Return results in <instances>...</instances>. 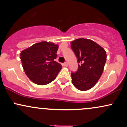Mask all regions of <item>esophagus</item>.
<instances>
[{"label": "esophagus", "instance_id": "34e87169", "mask_svg": "<svg viewBox=\"0 0 127 127\" xmlns=\"http://www.w3.org/2000/svg\"><path fill=\"white\" fill-rule=\"evenodd\" d=\"M63 65H64V66H65V67H67L68 65V63L67 62H65V63H64V64H63Z\"/></svg>", "mask_w": 127, "mask_h": 127}]
</instances>
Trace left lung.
Returning a JSON list of instances; mask_svg holds the SVG:
<instances>
[{
  "instance_id": "obj_1",
  "label": "left lung",
  "mask_w": 127,
  "mask_h": 127,
  "mask_svg": "<svg viewBox=\"0 0 127 127\" xmlns=\"http://www.w3.org/2000/svg\"><path fill=\"white\" fill-rule=\"evenodd\" d=\"M78 63V70L71 72L73 85L81 91L93 88L100 79L106 62V52L90 39L80 38L71 42Z\"/></svg>"
}]
</instances>
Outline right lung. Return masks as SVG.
Listing matches in <instances>:
<instances>
[{
  "label": "right lung",
  "instance_id": "obj_1",
  "mask_svg": "<svg viewBox=\"0 0 127 127\" xmlns=\"http://www.w3.org/2000/svg\"><path fill=\"white\" fill-rule=\"evenodd\" d=\"M59 46L41 42L24 49L20 54L26 75L34 84L44 85L55 79L62 67L55 62Z\"/></svg>",
  "mask_w": 127,
  "mask_h": 127
}]
</instances>
